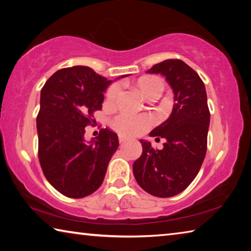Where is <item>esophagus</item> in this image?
Here are the masks:
<instances>
[{
    "label": "esophagus",
    "instance_id": "esophagus-1",
    "mask_svg": "<svg viewBox=\"0 0 251 251\" xmlns=\"http://www.w3.org/2000/svg\"><path fill=\"white\" fill-rule=\"evenodd\" d=\"M118 141H120L121 144H124V143H126L127 141H128V139H127L126 137H124V136L120 135V136H118Z\"/></svg>",
    "mask_w": 251,
    "mask_h": 251
}]
</instances>
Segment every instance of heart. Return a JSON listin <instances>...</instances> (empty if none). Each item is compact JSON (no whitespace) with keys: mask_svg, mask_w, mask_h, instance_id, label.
I'll return each instance as SVG.
<instances>
[{"mask_svg":"<svg viewBox=\"0 0 251 251\" xmlns=\"http://www.w3.org/2000/svg\"><path fill=\"white\" fill-rule=\"evenodd\" d=\"M136 86L141 92V94L147 100L154 96H160L165 90L164 80L157 76H144L137 80ZM118 93H120V87L117 85H114L107 91L106 99L109 103H113L116 100ZM151 117L147 115L133 116L128 114H122L114 120L113 126L118 133L123 135L135 136L147 129L151 125Z\"/></svg>","mask_w":251,"mask_h":251,"instance_id":"obj_1","label":"heart"}]
</instances>
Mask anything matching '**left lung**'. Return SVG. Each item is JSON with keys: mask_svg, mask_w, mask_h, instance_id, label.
Returning a JSON list of instances; mask_svg holds the SVG:
<instances>
[{"mask_svg": "<svg viewBox=\"0 0 251 251\" xmlns=\"http://www.w3.org/2000/svg\"><path fill=\"white\" fill-rule=\"evenodd\" d=\"M166 77L174 92L172 114L150 136L165 138L163 150L141 139L142 156L134 161L136 181L156 197H173L189 186L206 156L210 113L205 84L180 59H166L147 71Z\"/></svg>", "mask_w": 251, "mask_h": 251, "instance_id": "left-lung-1", "label": "left lung"}]
</instances>
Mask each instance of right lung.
I'll return each instance as SVG.
<instances>
[{
	"label": "right lung",
	"instance_id": "add662e5",
	"mask_svg": "<svg viewBox=\"0 0 251 251\" xmlns=\"http://www.w3.org/2000/svg\"><path fill=\"white\" fill-rule=\"evenodd\" d=\"M112 83L78 65L55 72L42 88L36 118L39 159L46 179L64 196L83 198L99 189L120 145L117 134L107 128L90 142L84 137L85 127L96 123L93 113L101 109Z\"/></svg>",
	"mask_w": 251,
	"mask_h": 251
}]
</instances>
